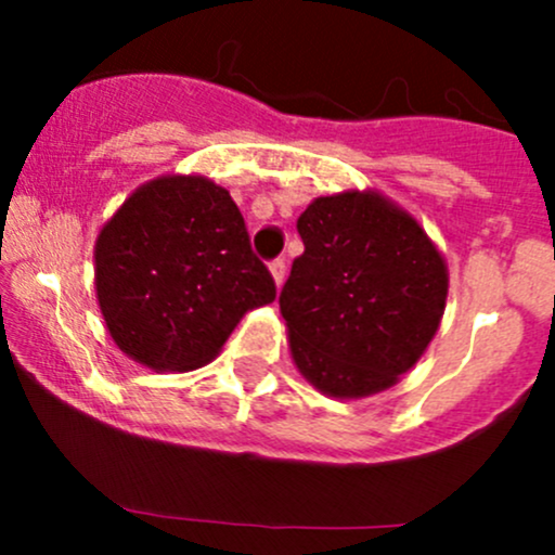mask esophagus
I'll return each instance as SVG.
<instances>
[{
	"label": "esophagus",
	"instance_id": "esophagus-1",
	"mask_svg": "<svg viewBox=\"0 0 555 555\" xmlns=\"http://www.w3.org/2000/svg\"><path fill=\"white\" fill-rule=\"evenodd\" d=\"M268 268H271V276H273V282H276V287H282L284 276H287V262H284L282 257H279V260H273Z\"/></svg>",
	"mask_w": 555,
	"mask_h": 555
}]
</instances>
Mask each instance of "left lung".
Returning a JSON list of instances; mask_svg holds the SVG:
<instances>
[{"label":"left lung","instance_id":"8db88e82","mask_svg":"<svg viewBox=\"0 0 555 555\" xmlns=\"http://www.w3.org/2000/svg\"><path fill=\"white\" fill-rule=\"evenodd\" d=\"M298 233L306 249L279 309L300 376L338 400L395 386L443 319L449 268L438 246L373 190L313 198Z\"/></svg>","mask_w":555,"mask_h":555}]
</instances>
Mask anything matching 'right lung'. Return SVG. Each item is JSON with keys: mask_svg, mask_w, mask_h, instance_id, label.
Returning <instances> with one entry per match:
<instances>
[{"mask_svg": "<svg viewBox=\"0 0 555 555\" xmlns=\"http://www.w3.org/2000/svg\"><path fill=\"white\" fill-rule=\"evenodd\" d=\"M96 298L122 354L153 371H193L220 354L246 311L276 298L231 193L206 177L142 184L93 249Z\"/></svg>", "mask_w": 555, "mask_h": 555, "instance_id": "obj_1", "label": "right lung"}]
</instances>
